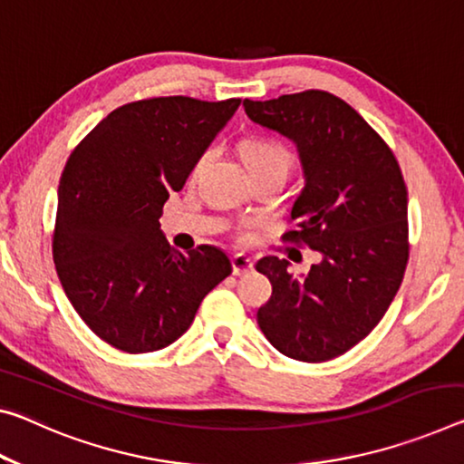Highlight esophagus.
I'll return each instance as SVG.
<instances>
[{"label": "esophagus", "mask_w": 464, "mask_h": 464, "mask_svg": "<svg viewBox=\"0 0 464 464\" xmlns=\"http://www.w3.org/2000/svg\"><path fill=\"white\" fill-rule=\"evenodd\" d=\"M231 264H233L235 276H244V275H247V272L254 270V262L249 260L246 254H235L231 258Z\"/></svg>", "instance_id": "esophagus-1"}]
</instances>
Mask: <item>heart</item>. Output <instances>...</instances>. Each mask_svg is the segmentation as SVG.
Instances as JSON below:
<instances>
[{"label":"heart","instance_id":"1","mask_svg":"<svg viewBox=\"0 0 464 464\" xmlns=\"http://www.w3.org/2000/svg\"><path fill=\"white\" fill-rule=\"evenodd\" d=\"M212 149H206L200 157L196 159V163L192 167L194 175L200 173L204 165L212 159ZM244 157L249 173L252 171H266V169H275V171H283L285 175L289 173V169L293 165V152L286 149L283 142L272 138H254L249 140L244 149Z\"/></svg>","mask_w":464,"mask_h":464}]
</instances>
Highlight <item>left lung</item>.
<instances>
[{"instance_id": "8db88e82", "label": "left lung", "mask_w": 464, "mask_h": 464, "mask_svg": "<svg viewBox=\"0 0 464 464\" xmlns=\"http://www.w3.org/2000/svg\"><path fill=\"white\" fill-rule=\"evenodd\" d=\"M244 107L297 146L305 186L291 208L297 229L283 239L320 254L299 278L276 256L256 264L272 285L258 326L283 355L328 362L363 341L399 291L409 260L407 186L388 144L334 94L246 99Z\"/></svg>"}]
</instances>
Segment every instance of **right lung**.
<instances>
[{
  "mask_svg": "<svg viewBox=\"0 0 464 464\" xmlns=\"http://www.w3.org/2000/svg\"><path fill=\"white\" fill-rule=\"evenodd\" d=\"M239 102H128L72 150L57 189L53 262L73 310L111 347L150 353L175 343L231 275L215 246L173 249L159 218Z\"/></svg>",
  "mask_w": 464,
  "mask_h": 464,
  "instance_id": "right-lung-1",
  "label": "right lung"
}]
</instances>
